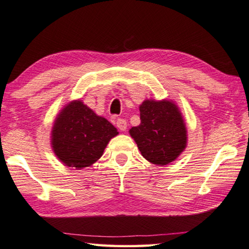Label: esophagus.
<instances>
[{
    "mask_svg": "<svg viewBox=\"0 0 249 249\" xmlns=\"http://www.w3.org/2000/svg\"><path fill=\"white\" fill-rule=\"evenodd\" d=\"M116 126H118V128L120 130L124 131L127 128V123H126V121L124 119H118V121H116Z\"/></svg>",
    "mask_w": 249,
    "mask_h": 249,
    "instance_id": "1",
    "label": "esophagus"
}]
</instances>
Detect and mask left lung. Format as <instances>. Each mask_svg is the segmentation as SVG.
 <instances>
[{
	"mask_svg": "<svg viewBox=\"0 0 249 249\" xmlns=\"http://www.w3.org/2000/svg\"><path fill=\"white\" fill-rule=\"evenodd\" d=\"M140 124L129 129L141 155L150 163L164 166L187 148L186 123L173 100L145 99L139 106Z\"/></svg>",
	"mask_w": 249,
	"mask_h": 249,
	"instance_id": "obj_1",
	"label": "left lung"
}]
</instances>
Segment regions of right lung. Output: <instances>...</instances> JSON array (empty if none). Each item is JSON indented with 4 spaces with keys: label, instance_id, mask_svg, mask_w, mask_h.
<instances>
[{
    "label": "right lung",
    "instance_id": "add662e5",
    "mask_svg": "<svg viewBox=\"0 0 249 249\" xmlns=\"http://www.w3.org/2000/svg\"><path fill=\"white\" fill-rule=\"evenodd\" d=\"M51 135L57 159L68 167L83 169L101 158L107 144L119 131L108 120L76 99L58 113Z\"/></svg>",
    "mask_w": 249,
    "mask_h": 249
}]
</instances>
